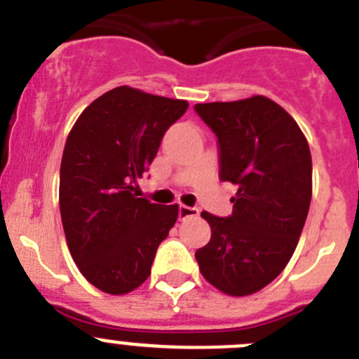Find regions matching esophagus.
Here are the masks:
<instances>
[{"mask_svg": "<svg viewBox=\"0 0 359 359\" xmlns=\"http://www.w3.org/2000/svg\"><path fill=\"white\" fill-rule=\"evenodd\" d=\"M177 215H180V219L182 220H185V219H190V217L199 215V210L192 208V206L180 205V208H177Z\"/></svg>", "mask_w": 359, "mask_h": 359, "instance_id": "esophagus-1", "label": "esophagus"}]
</instances>
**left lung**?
I'll return each mask as SVG.
<instances>
[{
	"label": "left lung",
	"instance_id": "obj_1",
	"mask_svg": "<svg viewBox=\"0 0 359 359\" xmlns=\"http://www.w3.org/2000/svg\"><path fill=\"white\" fill-rule=\"evenodd\" d=\"M194 110L217 137L220 182L238 187L231 215L201 213L212 238L196 251L199 271L224 294H255L281 274L297 248L311 201L310 146L269 97Z\"/></svg>",
	"mask_w": 359,
	"mask_h": 359
}]
</instances>
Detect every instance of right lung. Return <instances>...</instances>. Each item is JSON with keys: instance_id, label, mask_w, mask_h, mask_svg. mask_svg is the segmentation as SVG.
<instances>
[{"instance_id": "obj_1", "label": "right lung", "mask_w": 359, "mask_h": 359, "mask_svg": "<svg viewBox=\"0 0 359 359\" xmlns=\"http://www.w3.org/2000/svg\"><path fill=\"white\" fill-rule=\"evenodd\" d=\"M183 100L117 87L92 101L72 126L60 165V215L72 259L88 283L128 294L151 274L177 205L139 197L165 131L187 111Z\"/></svg>"}]
</instances>
